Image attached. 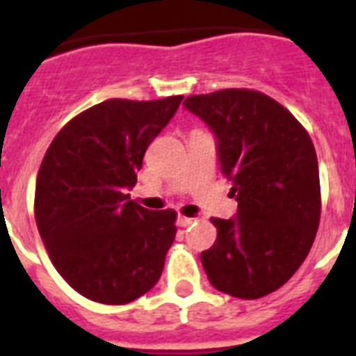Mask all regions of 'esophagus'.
Listing matches in <instances>:
<instances>
[{
	"label": "esophagus",
	"mask_w": 356,
	"mask_h": 356,
	"mask_svg": "<svg viewBox=\"0 0 356 356\" xmlns=\"http://www.w3.org/2000/svg\"><path fill=\"white\" fill-rule=\"evenodd\" d=\"M194 222H195V218H188V216H179L177 218L179 227H188V225H192Z\"/></svg>",
	"instance_id": "1"
}]
</instances>
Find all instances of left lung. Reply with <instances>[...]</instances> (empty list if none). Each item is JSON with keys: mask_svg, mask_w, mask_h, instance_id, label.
<instances>
[{"mask_svg": "<svg viewBox=\"0 0 356 356\" xmlns=\"http://www.w3.org/2000/svg\"><path fill=\"white\" fill-rule=\"evenodd\" d=\"M183 105L216 134L222 173L238 201L236 218L211 220L218 236L201 264L220 292L264 298L299 270L320 225L314 144L292 113L262 92L225 88Z\"/></svg>", "mask_w": 356, "mask_h": 356, "instance_id": "8db88e82", "label": "left lung"}]
</instances>
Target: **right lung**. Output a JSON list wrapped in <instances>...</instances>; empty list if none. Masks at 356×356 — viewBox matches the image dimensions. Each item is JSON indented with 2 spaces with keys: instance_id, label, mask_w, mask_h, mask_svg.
Segmentation results:
<instances>
[{
  "instance_id": "1",
  "label": "right lung",
  "mask_w": 356,
  "mask_h": 356,
  "mask_svg": "<svg viewBox=\"0 0 356 356\" xmlns=\"http://www.w3.org/2000/svg\"><path fill=\"white\" fill-rule=\"evenodd\" d=\"M181 102L107 99L70 120L47 147L36 177V227L60 277L86 299L131 303L161 279L177 214L147 211L125 192Z\"/></svg>"
}]
</instances>
